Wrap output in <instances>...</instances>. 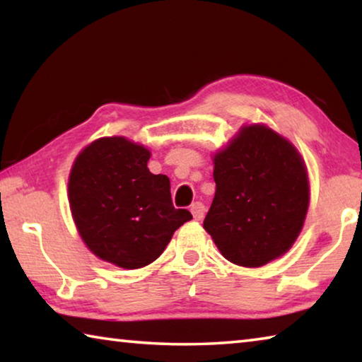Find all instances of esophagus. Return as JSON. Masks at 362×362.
Returning <instances> with one entry per match:
<instances>
[{
  "instance_id": "esophagus-1",
  "label": "esophagus",
  "mask_w": 362,
  "mask_h": 362,
  "mask_svg": "<svg viewBox=\"0 0 362 362\" xmlns=\"http://www.w3.org/2000/svg\"><path fill=\"white\" fill-rule=\"evenodd\" d=\"M192 214H193V217H194V220H201L204 217V212H206V206L201 203V201H196V203H193L192 204Z\"/></svg>"
}]
</instances>
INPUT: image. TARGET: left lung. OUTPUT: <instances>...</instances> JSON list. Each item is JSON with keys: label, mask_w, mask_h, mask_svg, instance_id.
<instances>
[{"label": "left lung", "mask_w": 362, "mask_h": 362, "mask_svg": "<svg viewBox=\"0 0 362 362\" xmlns=\"http://www.w3.org/2000/svg\"><path fill=\"white\" fill-rule=\"evenodd\" d=\"M216 196L204 228L226 260L262 267L291 249L310 203L298 151L267 126L243 127L214 156Z\"/></svg>", "instance_id": "1"}]
</instances>
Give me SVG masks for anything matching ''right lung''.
Returning <instances> with one entry per match:
<instances>
[{"label": "right lung", "mask_w": 362, "mask_h": 362, "mask_svg": "<svg viewBox=\"0 0 362 362\" xmlns=\"http://www.w3.org/2000/svg\"><path fill=\"white\" fill-rule=\"evenodd\" d=\"M150 151L124 137H103L79 153L69 180L79 235L99 259L136 269L155 262L188 220L175 209L166 175L151 174Z\"/></svg>", "instance_id": "right-lung-1"}]
</instances>
